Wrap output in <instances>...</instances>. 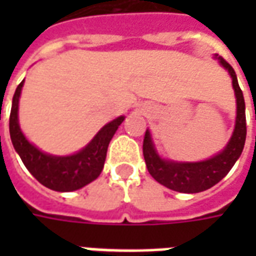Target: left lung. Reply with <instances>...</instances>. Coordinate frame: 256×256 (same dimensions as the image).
Masks as SVG:
<instances>
[{
  "label": "left lung",
  "mask_w": 256,
  "mask_h": 256,
  "mask_svg": "<svg viewBox=\"0 0 256 256\" xmlns=\"http://www.w3.org/2000/svg\"><path fill=\"white\" fill-rule=\"evenodd\" d=\"M232 76V84L234 89L237 102V115L234 132L232 134V138L225 146V150L218 155L212 156L211 159L203 162H172L162 159L158 155L155 145L150 138V130L145 132L142 152L146 163V168L152 177L166 188L181 193H198L206 189H210L218 184L225 177L230 168L234 166L236 160L240 158L246 144L247 137V123H246V102L242 97V92L237 82V76L234 70L225 58L216 56Z\"/></svg>",
  "instance_id": "left-lung-1"
}]
</instances>
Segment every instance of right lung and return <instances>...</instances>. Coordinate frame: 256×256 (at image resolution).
Here are the masks:
<instances>
[{"mask_svg": "<svg viewBox=\"0 0 256 256\" xmlns=\"http://www.w3.org/2000/svg\"><path fill=\"white\" fill-rule=\"evenodd\" d=\"M23 84L24 80L20 82L14 94L9 116V133L14 150L19 154L31 176L44 186L58 192H72L94 181L102 172L110 141L124 120V116H119L106 123L96 134L94 138L78 154L70 156L48 155L30 144L20 130L18 111Z\"/></svg>", "mask_w": 256, "mask_h": 256, "instance_id": "right-lung-1", "label": "right lung"}]
</instances>
